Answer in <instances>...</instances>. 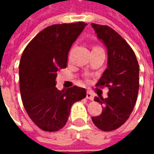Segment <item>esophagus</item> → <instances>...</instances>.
Here are the masks:
<instances>
[{
  "mask_svg": "<svg viewBox=\"0 0 154 154\" xmlns=\"http://www.w3.org/2000/svg\"><path fill=\"white\" fill-rule=\"evenodd\" d=\"M87 98L89 100H92L94 99V94L91 91H87Z\"/></svg>",
  "mask_w": 154,
  "mask_h": 154,
  "instance_id": "34e87169",
  "label": "esophagus"
}]
</instances>
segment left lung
Wrapping results in <instances>:
<instances>
[{
    "label": "left lung",
    "instance_id": "obj_1",
    "mask_svg": "<svg viewBox=\"0 0 154 154\" xmlns=\"http://www.w3.org/2000/svg\"><path fill=\"white\" fill-rule=\"evenodd\" d=\"M107 49V68L97 83L108 87V97L94 100L102 106L100 116L91 118L95 125L104 131L119 128L128 119L134 107L139 87V67L135 54L120 35L107 25L91 24Z\"/></svg>",
    "mask_w": 154,
    "mask_h": 154
}]
</instances>
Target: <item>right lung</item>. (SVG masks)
Here are the masks:
<instances>
[{
  "instance_id": "obj_1",
  "label": "right lung",
  "mask_w": 154,
  "mask_h": 154,
  "mask_svg": "<svg viewBox=\"0 0 154 154\" xmlns=\"http://www.w3.org/2000/svg\"><path fill=\"white\" fill-rule=\"evenodd\" d=\"M87 24L77 22L48 26L33 38L22 54L20 90L29 118L48 132L62 129L67 121L72 104L86 97L85 88L57 90V72L67 67L72 45Z\"/></svg>"
}]
</instances>
